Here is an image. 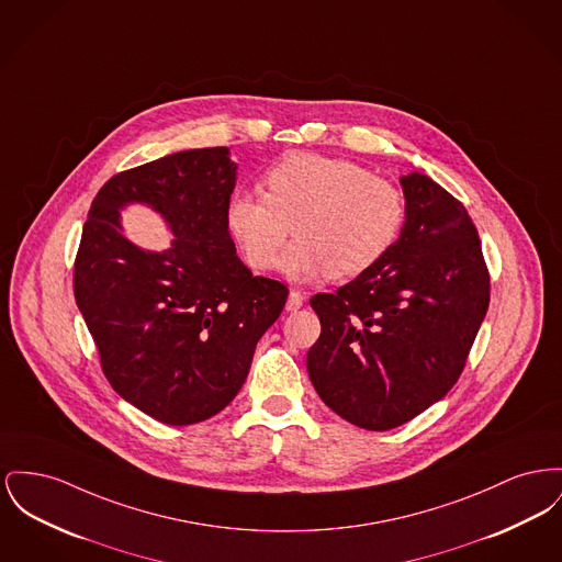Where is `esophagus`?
Segmentation results:
<instances>
[{"instance_id":"34e87169","label":"esophagus","mask_w":562,"mask_h":562,"mask_svg":"<svg viewBox=\"0 0 562 562\" xmlns=\"http://www.w3.org/2000/svg\"><path fill=\"white\" fill-rule=\"evenodd\" d=\"M301 305H303V295L299 291H291L289 299H286V310L289 312H297Z\"/></svg>"}]
</instances>
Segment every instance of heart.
Segmentation results:
<instances>
[{
	"label": "heart",
	"instance_id": "obj_1",
	"mask_svg": "<svg viewBox=\"0 0 562 562\" xmlns=\"http://www.w3.org/2000/svg\"><path fill=\"white\" fill-rule=\"evenodd\" d=\"M263 184L265 195L229 199L227 227L246 263L269 269L293 225L297 239L278 267L295 282L361 276L395 248L405 225L403 193L348 159L289 155L267 169Z\"/></svg>",
	"mask_w": 562,
	"mask_h": 562
}]
</instances>
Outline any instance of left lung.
Here are the masks:
<instances>
[{
    "instance_id": "obj_1",
    "label": "left lung",
    "mask_w": 562,
    "mask_h": 562,
    "mask_svg": "<svg viewBox=\"0 0 562 562\" xmlns=\"http://www.w3.org/2000/svg\"><path fill=\"white\" fill-rule=\"evenodd\" d=\"M405 225L395 248L310 305L307 352L318 396L344 420L389 430L448 395L491 301V276L464 205L425 173L401 176Z\"/></svg>"
}]
</instances>
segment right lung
<instances>
[{
    "instance_id": "obj_1",
    "label": "right lung",
    "mask_w": 562,
    "mask_h": 562,
    "mask_svg": "<svg viewBox=\"0 0 562 562\" xmlns=\"http://www.w3.org/2000/svg\"><path fill=\"white\" fill-rule=\"evenodd\" d=\"M229 148L167 155L112 176L93 199L74 263V295L112 389L155 420L195 425L239 393L257 341L289 289L235 255ZM153 206L175 233L164 254L122 235L120 210Z\"/></svg>"
}]
</instances>
